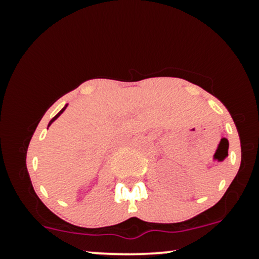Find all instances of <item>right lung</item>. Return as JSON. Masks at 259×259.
I'll return each instance as SVG.
<instances>
[{
  "mask_svg": "<svg viewBox=\"0 0 259 259\" xmlns=\"http://www.w3.org/2000/svg\"><path fill=\"white\" fill-rule=\"evenodd\" d=\"M65 108H67V105H65V107H64V108H62V111H61V112H59V113H58V114H57V115H55V117H53V118H52V119H51V121H50V124H49V126H50V125H51V124H52V123H53V121H55V120H56V119H57V118H58V117H59V115H61V114H62V113H63V112H64V109H65Z\"/></svg>",
  "mask_w": 259,
  "mask_h": 259,
  "instance_id": "add662e5",
  "label": "right lung"
}]
</instances>
